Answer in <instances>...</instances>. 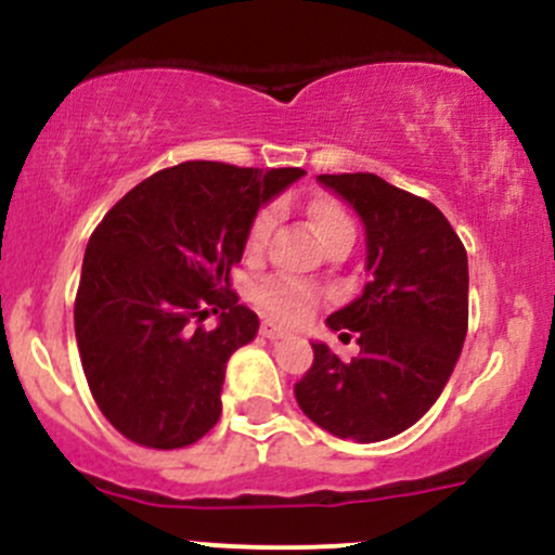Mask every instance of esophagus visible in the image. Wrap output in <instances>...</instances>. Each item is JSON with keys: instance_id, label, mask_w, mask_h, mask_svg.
Wrapping results in <instances>:
<instances>
[{"instance_id": "obj_1", "label": "esophagus", "mask_w": 555, "mask_h": 555, "mask_svg": "<svg viewBox=\"0 0 555 555\" xmlns=\"http://www.w3.org/2000/svg\"><path fill=\"white\" fill-rule=\"evenodd\" d=\"M260 333H262V338H268V340H279V338H287V330L276 327V324H273V322H262Z\"/></svg>"}]
</instances>
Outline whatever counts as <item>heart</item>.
Instances as JSON below:
<instances>
[{
	"label": "heart",
	"instance_id": "obj_1",
	"mask_svg": "<svg viewBox=\"0 0 555 555\" xmlns=\"http://www.w3.org/2000/svg\"><path fill=\"white\" fill-rule=\"evenodd\" d=\"M273 220H276V211L273 209H266L257 215V220L249 228L251 249H260L266 244V238L271 236ZM309 220L322 242L333 236V233L344 231V228H351L349 215L333 198H313L309 204ZM255 300L276 322L300 324L309 317L313 306H317V293H313V287H309V284L293 282V279H268V282L255 287Z\"/></svg>",
	"mask_w": 555,
	"mask_h": 555
}]
</instances>
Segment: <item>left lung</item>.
Returning <instances> with one entry per match:
<instances>
[{
  "instance_id": "left-lung-1",
  "label": "left lung",
  "mask_w": 555,
  "mask_h": 555,
  "mask_svg": "<svg viewBox=\"0 0 555 555\" xmlns=\"http://www.w3.org/2000/svg\"><path fill=\"white\" fill-rule=\"evenodd\" d=\"M365 228L362 293L327 317L357 333L360 357L338 360L313 340L298 405L330 435L378 443L418 422L449 384L467 335V251L443 211L376 173H322Z\"/></svg>"
}]
</instances>
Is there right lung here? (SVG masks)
Instances as JSON below:
<instances>
[{
	"label": "right lung",
	"instance_id": "obj_1",
	"mask_svg": "<svg viewBox=\"0 0 555 555\" xmlns=\"http://www.w3.org/2000/svg\"><path fill=\"white\" fill-rule=\"evenodd\" d=\"M304 173L190 160L128 190L93 231L77 349L93 400L128 440L182 449L220 422L228 360L260 327L228 276L257 211ZM217 310L218 327L201 328Z\"/></svg>",
	"mask_w": 555,
	"mask_h": 555
}]
</instances>
